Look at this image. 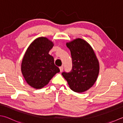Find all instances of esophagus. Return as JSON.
Returning a JSON list of instances; mask_svg holds the SVG:
<instances>
[{
    "label": "esophagus",
    "instance_id": "esophagus-1",
    "mask_svg": "<svg viewBox=\"0 0 123 123\" xmlns=\"http://www.w3.org/2000/svg\"><path fill=\"white\" fill-rule=\"evenodd\" d=\"M59 68H60V72H62V71H63V66L60 67Z\"/></svg>",
    "mask_w": 123,
    "mask_h": 123
}]
</instances>
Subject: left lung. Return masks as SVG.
<instances>
[{"label":"left lung","mask_w":123,"mask_h":123,"mask_svg":"<svg viewBox=\"0 0 123 123\" xmlns=\"http://www.w3.org/2000/svg\"><path fill=\"white\" fill-rule=\"evenodd\" d=\"M72 58L71 70L63 72L71 90L82 93L88 90L97 80L99 64L92 48L84 40L78 38L67 43Z\"/></svg>","instance_id":"8db88e82"}]
</instances>
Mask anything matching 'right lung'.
I'll list each match as a JSON object with an SVG mask.
<instances>
[{"instance_id": "add662e5", "label": "right lung", "mask_w": 123, "mask_h": 123, "mask_svg": "<svg viewBox=\"0 0 123 123\" xmlns=\"http://www.w3.org/2000/svg\"><path fill=\"white\" fill-rule=\"evenodd\" d=\"M53 44L47 38L39 37L30 45L23 57L21 71L29 85L36 89L42 88L49 83L59 68L49 53Z\"/></svg>"}]
</instances>
